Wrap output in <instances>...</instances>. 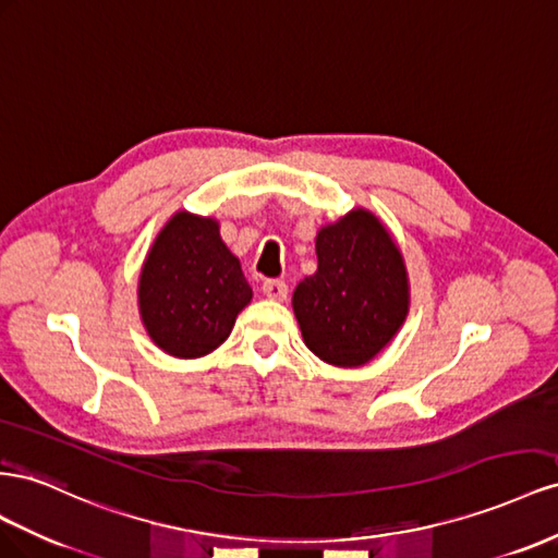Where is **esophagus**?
Here are the masks:
<instances>
[{
  "label": "esophagus",
  "instance_id": "1",
  "mask_svg": "<svg viewBox=\"0 0 558 558\" xmlns=\"http://www.w3.org/2000/svg\"><path fill=\"white\" fill-rule=\"evenodd\" d=\"M262 290H264V294L268 299H274V301H284V299H288V292H290L288 284H284L282 280H276V278L274 280H266Z\"/></svg>",
  "mask_w": 558,
  "mask_h": 558
}]
</instances>
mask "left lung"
<instances>
[{"instance_id":"obj_1","label":"left lung","mask_w":558,"mask_h":558,"mask_svg":"<svg viewBox=\"0 0 558 558\" xmlns=\"http://www.w3.org/2000/svg\"><path fill=\"white\" fill-rule=\"evenodd\" d=\"M317 270L294 290L292 308L308 350L333 367H362L409 313L400 247L380 219L355 208L317 231Z\"/></svg>"}]
</instances>
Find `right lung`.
I'll list each match as a JSON object with an SVG mask.
<instances>
[{
  "mask_svg": "<svg viewBox=\"0 0 558 558\" xmlns=\"http://www.w3.org/2000/svg\"><path fill=\"white\" fill-rule=\"evenodd\" d=\"M252 299L241 262L219 235V221L172 215L142 264L137 304L142 325L163 353L194 360L229 339Z\"/></svg>",
  "mask_w": 558,
  "mask_h": 558,
  "instance_id": "obj_1",
  "label": "right lung"
}]
</instances>
